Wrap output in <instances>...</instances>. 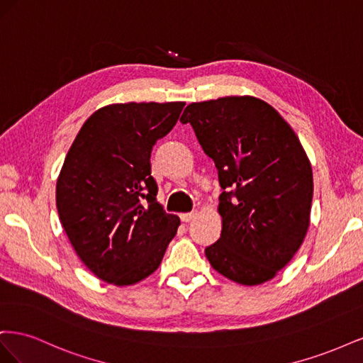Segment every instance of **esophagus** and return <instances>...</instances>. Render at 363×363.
Here are the masks:
<instances>
[{
	"label": "esophagus",
	"mask_w": 363,
	"mask_h": 363,
	"mask_svg": "<svg viewBox=\"0 0 363 363\" xmlns=\"http://www.w3.org/2000/svg\"><path fill=\"white\" fill-rule=\"evenodd\" d=\"M196 216V212H189V213H182L180 215V219L183 223H189L192 221V219Z\"/></svg>",
	"instance_id": "34e87169"
}]
</instances>
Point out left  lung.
<instances>
[{
	"label": "left lung",
	"mask_w": 363,
	"mask_h": 363,
	"mask_svg": "<svg viewBox=\"0 0 363 363\" xmlns=\"http://www.w3.org/2000/svg\"><path fill=\"white\" fill-rule=\"evenodd\" d=\"M189 123L218 169L221 238L204 250L213 269L245 286L276 277L311 224V162L291 125L255 96L192 103Z\"/></svg>",
	"instance_id": "8db88e82"
}]
</instances>
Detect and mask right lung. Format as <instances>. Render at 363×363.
I'll return each mask as SVG.
<instances>
[{
  "mask_svg": "<svg viewBox=\"0 0 363 363\" xmlns=\"http://www.w3.org/2000/svg\"><path fill=\"white\" fill-rule=\"evenodd\" d=\"M184 103H127L87 118L56 186L60 223L77 256L98 279L130 286L155 272L180 218L157 203L151 150Z\"/></svg>",
  "mask_w": 363,
  "mask_h": 363,
  "instance_id": "obj_1",
  "label": "right lung"
}]
</instances>
